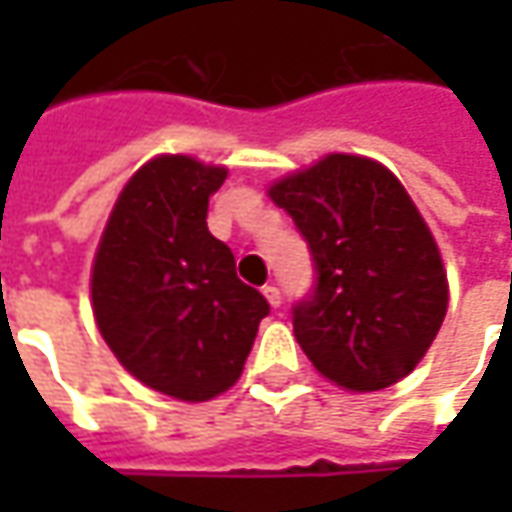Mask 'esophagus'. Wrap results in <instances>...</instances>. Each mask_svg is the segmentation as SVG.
<instances>
[{
  "mask_svg": "<svg viewBox=\"0 0 512 512\" xmlns=\"http://www.w3.org/2000/svg\"><path fill=\"white\" fill-rule=\"evenodd\" d=\"M262 293H265V299L270 302V307L282 305V293H279V287L276 285H265L262 287Z\"/></svg>",
  "mask_w": 512,
  "mask_h": 512,
  "instance_id": "esophagus-1",
  "label": "esophagus"
}]
</instances>
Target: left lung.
Masks as SVG:
<instances>
[{
	"mask_svg": "<svg viewBox=\"0 0 512 512\" xmlns=\"http://www.w3.org/2000/svg\"><path fill=\"white\" fill-rule=\"evenodd\" d=\"M267 193L316 267L313 293L293 307L307 359L353 393L404 379L442 327L447 273L402 182L373 159L330 153Z\"/></svg>",
	"mask_w": 512,
	"mask_h": 512,
	"instance_id": "obj_1",
	"label": "left lung"
}]
</instances>
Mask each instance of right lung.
I'll return each mask as SVG.
<instances>
[{
    "label": "right lung",
    "instance_id": "obj_1",
    "mask_svg": "<svg viewBox=\"0 0 512 512\" xmlns=\"http://www.w3.org/2000/svg\"><path fill=\"white\" fill-rule=\"evenodd\" d=\"M225 168L156 156L133 173L96 247L90 296L102 339L150 390L207 402L242 376L270 313L207 230Z\"/></svg>",
    "mask_w": 512,
    "mask_h": 512
}]
</instances>
